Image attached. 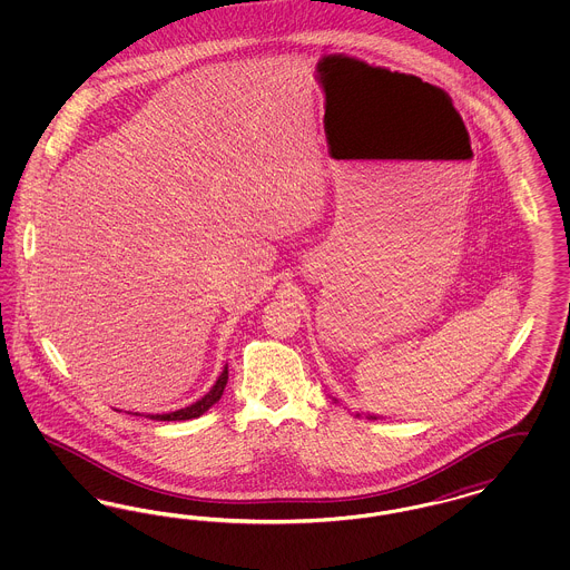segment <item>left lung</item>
I'll return each mask as SVG.
<instances>
[{"label": "left lung", "mask_w": 570, "mask_h": 570, "mask_svg": "<svg viewBox=\"0 0 570 570\" xmlns=\"http://www.w3.org/2000/svg\"><path fill=\"white\" fill-rule=\"evenodd\" d=\"M356 416H361V414L356 412ZM367 419H370V421H374V419H379V416H376V414H367Z\"/></svg>", "instance_id": "left-lung-1"}]
</instances>
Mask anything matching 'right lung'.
Returning <instances> with one entry per match:
<instances>
[{
    "label": "right lung",
    "instance_id": "obj_1",
    "mask_svg": "<svg viewBox=\"0 0 570 570\" xmlns=\"http://www.w3.org/2000/svg\"><path fill=\"white\" fill-rule=\"evenodd\" d=\"M226 382H228V367L222 370V374L216 380V384L212 386V391L205 397H200L196 404L168 412V414H147V419H154V421H188V419H196V416L205 414L222 397Z\"/></svg>",
    "mask_w": 570,
    "mask_h": 570
}]
</instances>
